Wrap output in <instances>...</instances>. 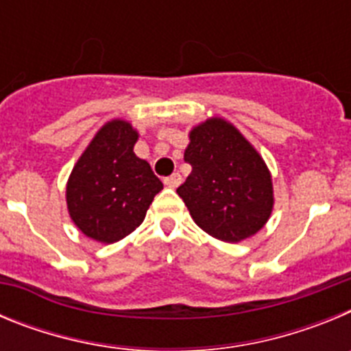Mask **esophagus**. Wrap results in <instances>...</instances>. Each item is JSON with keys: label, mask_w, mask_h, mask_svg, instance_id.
I'll list each match as a JSON object with an SVG mask.
<instances>
[{"label": "esophagus", "mask_w": 351, "mask_h": 351, "mask_svg": "<svg viewBox=\"0 0 351 351\" xmlns=\"http://www.w3.org/2000/svg\"><path fill=\"white\" fill-rule=\"evenodd\" d=\"M181 181H182V178L181 176H179V173H172V176H170V178H165V186H169V188H178L179 184H181Z\"/></svg>", "instance_id": "esophagus-1"}]
</instances>
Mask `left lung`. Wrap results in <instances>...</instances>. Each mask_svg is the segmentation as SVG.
<instances>
[{
	"label": "left lung",
	"instance_id": "1",
	"mask_svg": "<svg viewBox=\"0 0 351 351\" xmlns=\"http://www.w3.org/2000/svg\"><path fill=\"white\" fill-rule=\"evenodd\" d=\"M184 161L191 173L178 193L204 232L241 243L262 230L274 207L271 172L232 123L209 117L193 126Z\"/></svg>",
	"mask_w": 351,
	"mask_h": 351
}]
</instances>
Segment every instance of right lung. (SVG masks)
<instances>
[{"label": "right lung", "mask_w": 351, "mask_h": 351, "mask_svg": "<svg viewBox=\"0 0 351 351\" xmlns=\"http://www.w3.org/2000/svg\"><path fill=\"white\" fill-rule=\"evenodd\" d=\"M138 132L125 119L105 123L77 160L66 182L71 221L86 237L112 244L144 221L163 190L145 160L133 153Z\"/></svg>", "instance_id": "obj_1"}]
</instances>
